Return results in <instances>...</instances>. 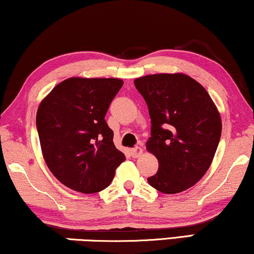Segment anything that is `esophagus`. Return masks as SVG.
<instances>
[{"label":"esophagus","instance_id":"obj_1","mask_svg":"<svg viewBox=\"0 0 254 254\" xmlns=\"http://www.w3.org/2000/svg\"><path fill=\"white\" fill-rule=\"evenodd\" d=\"M142 148L141 147H135V148H133V149H130V155H131V157H134V158H137V157H140V156L142 155Z\"/></svg>","mask_w":254,"mask_h":254}]
</instances>
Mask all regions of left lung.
<instances>
[{
	"mask_svg": "<svg viewBox=\"0 0 254 254\" xmlns=\"http://www.w3.org/2000/svg\"><path fill=\"white\" fill-rule=\"evenodd\" d=\"M134 84L151 119L147 149L159 164L148 183L165 194L183 192L213 162L222 131L220 113L206 89L185 74L147 75Z\"/></svg>",
	"mask_w": 254,
	"mask_h": 254,
	"instance_id": "left-lung-1",
	"label": "left lung"
}]
</instances>
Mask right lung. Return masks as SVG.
<instances>
[{"instance_id":"add662e5","label":"right lung","mask_w":254,"mask_h":254,"mask_svg":"<svg viewBox=\"0 0 254 254\" xmlns=\"http://www.w3.org/2000/svg\"><path fill=\"white\" fill-rule=\"evenodd\" d=\"M119 78L70 77L59 83L37 111V129L45 162L59 182L91 194L110 185L125 161L105 121L123 86Z\"/></svg>"}]
</instances>
